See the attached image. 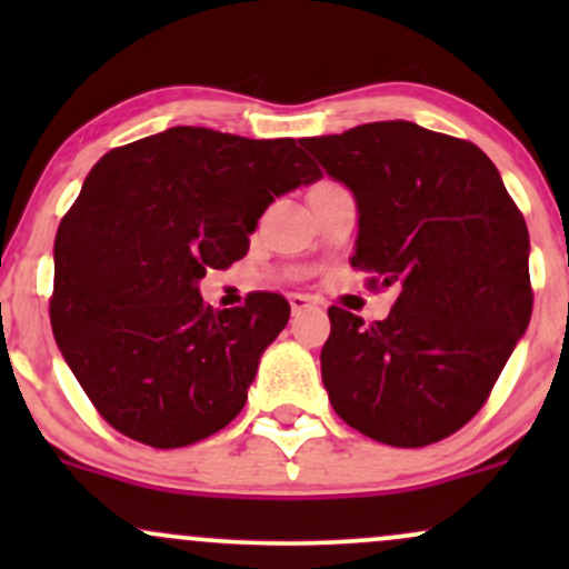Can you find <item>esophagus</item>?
Listing matches in <instances>:
<instances>
[{
  "label": "esophagus",
  "instance_id": "34e87169",
  "mask_svg": "<svg viewBox=\"0 0 569 569\" xmlns=\"http://www.w3.org/2000/svg\"><path fill=\"white\" fill-rule=\"evenodd\" d=\"M289 305H291V312H302V310H307V307L312 305V299L307 297V293H291Z\"/></svg>",
  "mask_w": 569,
  "mask_h": 569
}]
</instances>
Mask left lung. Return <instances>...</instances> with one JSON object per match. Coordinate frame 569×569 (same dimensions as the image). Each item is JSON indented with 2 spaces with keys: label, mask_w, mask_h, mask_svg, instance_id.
Masks as SVG:
<instances>
[{
  "label": "left lung",
  "mask_w": 569,
  "mask_h": 569,
  "mask_svg": "<svg viewBox=\"0 0 569 569\" xmlns=\"http://www.w3.org/2000/svg\"><path fill=\"white\" fill-rule=\"evenodd\" d=\"M358 206L350 264L396 286L385 321L329 307L321 377L350 428L428 447L485 407L532 316L530 232L495 162L407 120L302 139Z\"/></svg>",
  "instance_id": "8db88e82"
}]
</instances>
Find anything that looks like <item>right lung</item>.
I'll list each match as a JSON object with an SVG mask.
<instances>
[{
    "instance_id": "1",
    "label": "right lung",
    "mask_w": 569,
    "mask_h": 569,
    "mask_svg": "<svg viewBox=\"0 0 569 569\" xmlns=\"http://www.w3.org/2000/svg\"><path fill=\"white\" fill-rule=\"evenodd\" d=\"M321 171L293 139L179 126L96 162L56 234L50 323L98 415L154 449L238 417L291 307L257 291L213 310L200 280L246 257L270 202Z\"/></svg>"
}]
</instances>
